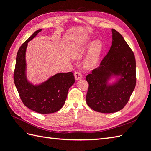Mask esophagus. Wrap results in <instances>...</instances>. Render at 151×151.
Returning <instances> with one entry per match:
<instances>
[{"mask_svg":"<svg viewBox=\"0 0 151 151\" xmlns=\"http://www.w3.org/2000/svg\"><path fill=\"white\" fill-rule=\"evenodd\" d=\"M74 76H75V79L76 80H79L80 79H81L83 77V75H82L81 72L79 71H76L74 73Z\"/></svg>","mask_w":151,"mask_h":151,"instance_id":"1","label":"esophagus"}]
</instances>
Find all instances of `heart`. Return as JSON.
<instances>
[{"mask_svg": "<svg viewBox=\"0 0 151 151\" xmlns=\"http://www.w3.org/2000/svg\"><path fill=\"white\" fill-rule=\"evenodd\" d=\"M101 48V43L99 41H96L91 45L89 53L84 60V65L87 68H92L97 63Z\"/></svg>", "mask_w": 151, "mask_h": 151, "instance_id": "1", "label": "heart"}]
</instances>
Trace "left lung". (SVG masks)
<instances>
[{"mask_svg":"<svg viewBox=\"0 0 151 151\" xmlns=\"http://www.w3.org/2000/svg\"><path fill=\"white\" fill-rule=\"evenodd\" d=\"M112 45L100 65L86 77L89 84L86 103L93 110L111 113L127 104L136 84L135 58L123 36L112 29ZM121 77L115 84H107L111 75Z\"/></svg>","mask_w":151,"mask_h":151,"instance_id":"left-lung-1","label":"left lung"}]
</instances>
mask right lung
<instances>
[{"mask_svg":"<svg viewBox=\"0 0 151 151\" xmlns=\"http://www.w3.org/2000/svg\"><path fill=\"white\" fill-rule=\"evenodd\" d=\"M42 31H36L21 45L18 50L14 81L22 103L26 107L42 114L58 111L64 104L69 88L75 83L73 73H58L47 81L35 86L28 81L26 76L25 55L28 43Z\"/></svg>","mask_w":151,"mask_h":151,"instance_id":"right-lung-1","label":"right lung"}]
</instances>
